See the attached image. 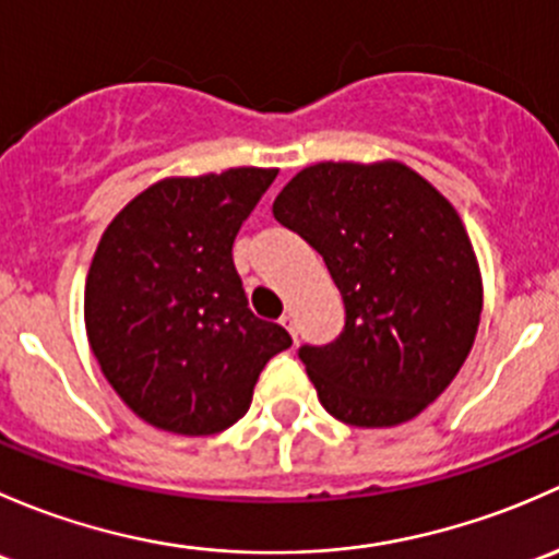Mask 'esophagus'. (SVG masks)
Instances as JSON below:
<instances>
[{
  "label": "esophagus",
  "mask_w": 559,
  "mask_h": 559,
  "mask_svg": "<svg viewBox=\"0 0 559 559\" xmlns=\"http://www.w3.org/2000/svg\"><path fill=\"white\" fill-rule=\"evenodd\" d=\"M280 322H282V328H287V331H290V336L296 338V320H293V314L290 312H285L280 318Z\"/></svg>",
  "instance_id": "obj_1"
}]
</instances>
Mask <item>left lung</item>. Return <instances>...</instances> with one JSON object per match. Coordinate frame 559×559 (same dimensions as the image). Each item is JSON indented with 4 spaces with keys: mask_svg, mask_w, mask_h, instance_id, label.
<instances>
[{
    "mask_svg": "<svg viewBox=\"0 0 559 559\" xmlns=\"http://www.w3.org/2000/svg\"><path fill=\"white\" fill-rule=\"evenodd\" d=\"M344 296L331 344L298 347L328 414L390 428L433 404L474 347L481 277L457 212L404 164H314L274 199Z\"/></svg>",
    "mask_w": 559,
    "mask_h": 559,
    "instance_id": "1",
    "label": "left lung"
}]
</instances>
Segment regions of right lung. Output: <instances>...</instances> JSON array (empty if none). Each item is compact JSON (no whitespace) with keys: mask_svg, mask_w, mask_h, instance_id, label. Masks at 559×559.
<instances>
[{"mask_svg":"<svg viewBox=\"0 0 559 559\" xmlns=\"http://www.w3.org/2000/svg\"><path fill=\"white\" fill-rule=\"evenodd\" d=\"M277 169L171 177L118 212L85 282L102 373L145 423L182 436L231 428L263 366L293 344L250 312L231 247Z\"/></svg>","mask_w":559,"mask_h":559,"instance_id":"obj_1","label":"right lung"}]
</instances>
